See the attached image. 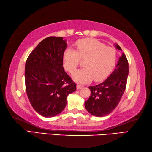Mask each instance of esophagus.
<instances>
[{
	"mask_svg": "<svg viewBox=\"0 0 152 152\" xmlns=\"http://www.w3.org/2000/svg\"><path fill=\"white\" fill-rule=\"evenodd\" d=\"M83 87H84V86H83V85H77V89H78V90L82 88Z\"/></svg>",
	"mask_w": 152,
	"mask_h": 152,
	"instance_id": "34e87169",
	"label": "esophagus"
}]
</instances>
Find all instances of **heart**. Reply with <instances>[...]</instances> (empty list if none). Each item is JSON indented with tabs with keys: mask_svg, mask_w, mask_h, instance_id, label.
Here are the masks:
<instances>
[{
	"mask_svg": "<svg viewBox=\"0 0 152 152\" xmlns=\"http://www.w3.org/2000/svg\"><path fill=\"white\" fill-rule=\"evenodd\" d=\"M85 60L82 68L73 74L77 82L85 83L94 79L103 80L110 75L115 66L117 53L115 49L96 39H82L76 43V51L67 48L63 54L64 66L73 73L80 64Z\"/></svg>",
	"mask_w": 152,
	"mask_h": 152,
	"instance_id": "heart-1",
	"label": "heart"
}]
</instances>
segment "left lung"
I'll return each instance as SVG.
<instances>
[{
    "instance_id": "1",
    "label": "left lung",
    "mask_w": 152,
    "mask_h": 152,
    "mask_svg": "<svg viewBox=\"0 0 152 152\" xmlns=\"http://www.w3.org/2000/svg\"><path fill=\"white\" fill-rule=\"evenodd\" d=\"M115 47L122 50L117 44ZM128 74V60L125 54L122 53L111 75L104 82L88 87L91 96L85 102L86 110L96 117H104L112 112L125 91Z\"/></svg>"
}]
</instances>
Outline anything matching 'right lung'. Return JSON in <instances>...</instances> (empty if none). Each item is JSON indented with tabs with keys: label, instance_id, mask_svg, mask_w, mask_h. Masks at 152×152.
I'll use <instances>...</instances> for the list:
<instances>
[{
	"label": "right lung",
	"instance_id": "obj_1",
	"mask_svg": "<svg viewBox=\"0 0 152 152\" xmlns=\"http://www.w3.org/2000/svg\"><path fill=\"white\" fill-rule=\"evenodd\" d=\"M66 47L63 37H49L39 42L27 59V95L33 109L43 117L61 113L66 106L67 96L76 91V84L63 67Z\"/></svg>",
	"mask_w": 152,
	"mask_h": 152
}]
</instances>
